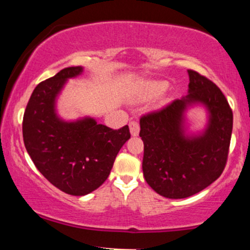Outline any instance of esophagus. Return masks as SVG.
<instances>
[{
	"instance_id": "34e87169",
	"label": "esophagus",
	"mask_w": 250,
	"mask_h": 250,
	"mask_svg": "<svg viewBox=\"0 0 250 250\" xmlns=\"http://www.w3.org/2000/svg\"><path fill=\"white\" fill-rule=\"evenodd\" d=\"M129 129H130V134L133 135V136H137L140 133L139 122H137L136 120H131V121L129 122Z\"/></svg>"
}]
</instances>
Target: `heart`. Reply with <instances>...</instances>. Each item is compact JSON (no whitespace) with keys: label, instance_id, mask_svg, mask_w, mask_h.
<instances>
[{"label":"heart","instance_id":"heart-1","mask_svg":"<svg viewBox=\"0 0 250 250\" xmlns=\"http://www.w3.org/2000/svg\"><path fill=\"white\" fill-rule=\"evenodd\" d=\"M167 83L166 82H154L149 85V93L150 94H160L166 90Z\"/></svg>","mask_w":250,"mask_h":250}]
</instances>
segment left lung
<instances>
[{
    "instance_id": "1",
    "label": "left lung",
    "mask_w": 250,
    "mask_h": 250,
    "mask_svg": "<svg viewBox=\"0 0 250 250\" xmlns=\"http://www.w3.org/2000/svg\"><path fill=\"white\" fill-rule=\"evenodd\" d=\"M189 94L140 119L145 145V179L157 194L185 199L210 186L228 160L233 111L221 89L206 76L189 69ZM203 103L211 119L205 134L183 135V111L188 104Z\"/></svg>"
}]
</instances>
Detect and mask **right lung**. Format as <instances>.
<instances>
[{"label": "right lung", "instance_id": "add662e5", "mask_svg": "<svg viewBox=\"0 0 250 250\" xmlns=\"http://www.w3.org/2000/svg\"><path fill=\"white\" fill-rule=\"evenodd\" d=\"M81 67L60 70L36 85L24 110L22 133L35 167L64 193L82 196L108 179L116 155L130 139L128 125L114 130L94 119L63 122L55 113V99Z\"/></svg>", "mask_w": 250, "mask_h": 250}]
</instances>
